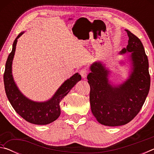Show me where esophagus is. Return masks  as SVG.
Instances as JSON below:
<instances>
[{
	"label": "esophagus",
	"mask_w": 154,
	"mask_h": 154,
	"mask_svg": "<svg viewBox=\"0 0 154 154\" xmlns=\"http://www.w3.org/2000/svg\"><path fill=\"white\" fill-rule=\"evenodd\" d=\"M80 75H82V77L83 78H85L87 77V75L89 73V71H88V70L87 69H83L80 71Z\"/></svg>",
	"instance_id": "34e87169"
}]
</instances>
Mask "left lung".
I'll list each match as a JSON object with an SVG mask.
<instances>
[{
  "mask_svg": "<svg viewBox=\"0 0 154 154\" xmlns=\"http://www.w3.org/2000/svg\"><path fill=\"white\" fill-rule=\"evenodd\" d=\"M125 30L128 43L119 54L130 52L132 71L128 79L120 85H112L108 79L109 71L100 62L91 65V72L87 77L91 110L99 123L105 126H122L132 120L149 91V62L144 47L137 36Z\"/></svg>",
  "mask_w": 154,
  "mask_h": 154,
  "instance_id": "8db88e82",
  "label": "left lung"
}]
</instances>
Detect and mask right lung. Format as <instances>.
I'll return each mask as SVG.
<instances>
[{"instance_id": "1", "label": "right lung", "mask_w": 154, "mask_h": 154, "mask_svg": "<svg viewBox=\"0 0 154 154\" xmlns=\"http://www.w3.org/2000/svg\"><path fill=\"white\" fill-rule=\"evenodd\" d=\"M24 32L19 34L13 43V48L5 64L4 72V84L5 92L14 110L31 124L46 125L56 120L60 115V103L70 92L76 83L82 79L81 75L77 72L65 81L52 98L45 102H35L28 99L18 89L12 75V62L15 55L17 38Z\"/></svg>"}]
</instances>
